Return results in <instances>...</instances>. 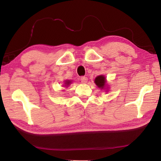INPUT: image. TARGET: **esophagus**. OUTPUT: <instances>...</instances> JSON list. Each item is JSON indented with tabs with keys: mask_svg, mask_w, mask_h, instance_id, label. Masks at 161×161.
Returning <instances> with one entry per match:
<instances>
[{
	"mask_svg": "<svg viewBox=\"0 0 161 161\" xmlns=\"http://www.w3.org/2000/svg\"><path fill=\"white\" fill-rule=\"evenodd\" d=\"M80 80H81V82H82L83 83H86L87 82V80H88V78H86V77H85V76H83V77H81V78H80Z\"/></svg>",
	"mask_w": 161,
	"mask_h": 161,
	"instance_id": "esophagus-1",
	"label": "esophagus"
}]
</instances>
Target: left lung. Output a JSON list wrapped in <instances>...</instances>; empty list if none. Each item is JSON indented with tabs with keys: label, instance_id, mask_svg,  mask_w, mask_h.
<instances>
[{
	"label": "left lung",
	"instance_id": "8db88e82",
	"mask_svg": "<svg viewBox=\"0 0 161 161\" xmlns=\"http://www.w3.org/2000/svg\"><path fill=\"white\" fill-rule=\"evenodd\" d=\"M94 83H96V85L100 88L101 89H105V86H106V78L104 75H99L94 80Z\"/></svg>",
	"mask_w": 161,
	"mask_h": 161
}]
</instances>
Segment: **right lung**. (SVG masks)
I'll return each instance as SVG.
<instances>
[{"label":"right lung","mask_w":161,"mask_h":161,"mask_svg":"<svg viewBox=\"0 0 161 161\" xmlns=\"http://www.w3.org/2000/svg\"><path fill=\"white\" fill-rule=\"evenodd\" d=\"M72 83V81L71 80H65V86H69L70 83Z\"/></svg>","instance_id":"add662e5"}]
</instances>
